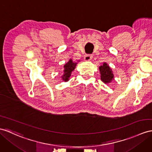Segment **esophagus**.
Masks as SVG:
<instances>
[{
	"label": "esophagus",
	"instance_id": "esophagus-1",
	"mask_svg": "<svg viewBox=\"0 0 152 152\" xmlns=\"http://www.w3.org/2000/svg\"><path fill=\"white\" fill-rule=\"evenodd\" d=\"M92 57H93V56H92V55L91 54H86L84 55V60L86 61H90L91 59L92 58Z\"/></svg>",
	"mask_w": 152,
	"mask_h": 152
}]
</instances>
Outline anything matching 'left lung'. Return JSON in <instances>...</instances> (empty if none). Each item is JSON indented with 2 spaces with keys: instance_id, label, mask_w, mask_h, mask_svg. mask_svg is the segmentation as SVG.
<instances>
[{
  "instance_id": "left-lung-1",
  "label": "left lung",
  "mask_w": 152,
  "mask_h": 152,
  "mask_svg": "<svg viewBox=\"0 0 152 152\" xmlns=\"http://www.w3.org/2000/svg\"><path fill=\"white\" fill-rule=\"evenodd\" d=\"M99 71L101 72V80L104 83H110L113 79V74L106 63H104L102 66H100Z\"/></svg>"
}]
</instances>
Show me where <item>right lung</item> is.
Listing matches in <instances>:
<instances>
[{"mask_svg": "<svg viewBox=\"0 0 152 152\" xmlns=\"http://www.w3.org/2000/svg\"><path fill=\"white\" fill-rule=\"evenodd\" d=\"M76 64L77 63H74L72 60H69L68 63H66L64 65V75L62 77V79L65 81H67L69 80L68 79L69 77H70V75H71L72 72L73 70H74V69H75Z\"/></svg>", "mask_w": 152, "mask_h": 152, "instance_id": "obj_1", "label": "right lung"}]
</instances>
